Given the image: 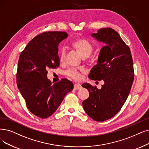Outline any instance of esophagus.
I'll list each match as a JSON object with an SVG mask.
<instances>
[{
	"mask_svg": "<svg viewBox=\"0 0 149 149\" xmlns=\"http://www.w3.org/2000/svg\"><path fill=\"white\" fill-rule=\"evenodd\" d=\"M82 86L80 84H78V83H76L74 85V90H79V89L81 88Z\"/></svg>",
	"mask_w": 149,
	"mask_h": 149,
	"instance_id": "1",
	"label": "esophagus"
}]
</instances>
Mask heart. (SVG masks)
I'll list each match as a JSON object with an SVG mask.
<instances>
[{"label":"heart","instance_id":"heart-1","mask_svg":"<svg viewBox=\"0 0 149 149\" xmlns=\"http://www.w3.org/2000/svg\"><path fill=\"white\" fill-rule=\"evenodd\" d=\"M71 47L79 53V54L82 58H86L90 56L93 51L92 45L86 40L78 38L73 41L71 43ZM65 57V51L62 50L60 53V61H63ZM84 73L83 70H77L74 68H70L68 70L65 74L69 78L74 80H79L81 77V73Z\"/></svg>","mask_w":149,"mask_h":149}]
</instances>
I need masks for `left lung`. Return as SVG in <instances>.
<instances>
[{
    "instance_id": "obj_1",
    "label": "left lung",
    "mask_w": 149,
    "mask_h": 149,
    "mask_svg": "<svg viewBox=\"0 0 149 149\" xmlns=\"http://www.w3.org/2000/svg\"><path fill=\"white\" fill-rule=\"evenodd\" d=\"M91 36L105 45L88 78L103 80L104 84L100 89L88 83L83 84L89 97L83 101L82 106L93 120L103 122L117 114L126 102L134 80L133 58L129 47L114 29H101Z\"/></svg>"
}]
</instances>
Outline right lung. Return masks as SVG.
Listing matches in <instances>:
<instances>
[{
  "label": "right lung",
  "mask_w": 149,
  "mask_h": 149,
  "mask_svg": "<svg viewBox=\"0 0 149 149\" xmlns=\"http://www.w3.org/2000/svg\"><path fill=\"white\" fill-rule=\"evenodd\" d=\"M65 32H48L33 38L21 53L16 82L29 110L46 118L58 108L73 84L67 79L52 84L47 78V70L59 66L58 46L67 38Z\"/></svg>",
  "instance_id": "obj_1"
}]
</instances>
